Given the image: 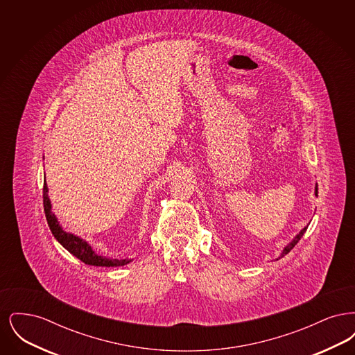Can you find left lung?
Returning <instances> with one entry per match:
<instances>
[{
	"instance_id": "obj_1",
	"label": "left lung",
	"mask_w": 355,
	"mask_h": 355,
	"mask_svg": "<svg viewBox=\"0 0 355 355\" xmlns=\"http://www.w3.org/2000/svg\"><path fill=\"white\" fill-rule=\"evenodd\" d=\"M315 197H318V186L317 185H315ZM307 226H309V225H307ZM307 226H304V229H302V230H301V232H300V233H298L297 236L293 238V241H291L290 243H287V246H285V249L282 250V253H281V255H279V257L277 258V261H278L279 258L285 257V255H286V254L288 253V252H290V250H291V249H293V248H294V246H295L297 243H298V241H300V239L302 238V236H304V232L307 230Z\"/></svg>"
}]
</instances>
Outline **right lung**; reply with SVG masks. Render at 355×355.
<instances>
[{
    "instance_id": "add662e5",
    "label": "right lung",
    "mask_w": 355,
    "mask_h": 355,
    "mask_svg": "<svg viewBox=\"0 0 355 355\" xmlns=\"http://www.w3.org/2000/svg\"><path fill=\"white\" fill-rule=\"evenodd\" d=\"M48 191H49V189L46 185V180H44V210H45L48 225L51 227V234L68 250L69 253L77 257L86 265L102 266V268L123 266L133 261V259H128V258L114 259V258L100 255V254L96 253L93 250V248L89 245V242H86L81 236H74L73 233L65 232L62 229V226L60 225L57 217L54 216V213L51 211V202L49 196H48Z\"/></svg>"
}]
</instances>
